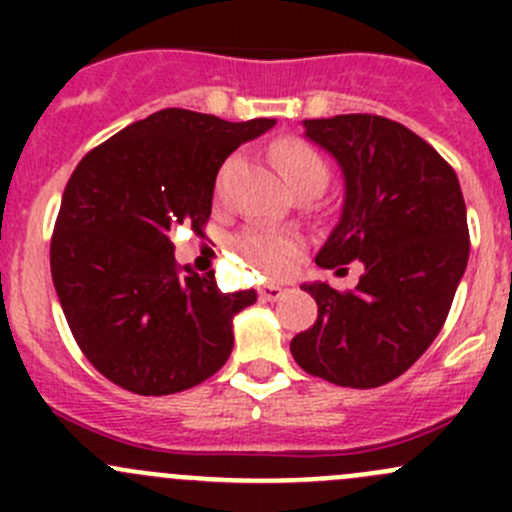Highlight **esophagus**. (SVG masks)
Segmentation results:
<instances>
[{
  "mask_svg": "<svg viewBox=\"0 0 512 512\" xmlns=\"http://www.w3.org/2000/svg\"><path fill=\"white\" fill-rule=\"evenodd\" d=\"M285 297V289L280 285H262L260 287V299L262 302H277V299Z\"/></svg>",
  "mask_w": 512,
  "mask_h": 512,
  "instance_id": "esophagus-1",
  "label": "esophagus"
}]
</instances>
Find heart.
<instances>
[{"label":"heart","mask_w":512,"mask_h":512,"mask_svg":"<svg viewBox=\"0 0 512 512\" xmlns=\"http://www.w3.org/2000/svg\"><path fill=\"white\" fill-rule=\"evenodd\" d=\"M272 156H275V163L280 165L289 188L312 178L327 180V163H324V158L319 156L317 148L299 141V138H282V141L275 143V148H272ZM227 170H230V163L225 165L223 175H220L218 190H223ZM299 245H302V242H299L297 235L260 230V227H250V230H245L235 240V250L240 252L250 265H255L257 270H262L265 275L272 277H280L292 270V262Z\"/></svg>","instance_id":"heart-1"}]
</instances>
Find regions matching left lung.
Returning a JSON list of instances; mask_svg holds the SVG:
<instances>
[{
    "mask_svg": "<svg viewBox=\"0 0 512 512\" xmlns=\"http://www.w3.org/2000/svg\"><path fill=\"white\" fill-rule=\"evenodd\" d=\"M302 128L344 180L342 213L314 260L324 270L356 260L364 275L352 292L304 282L317 322L289 352L307 374L374 389L414 366L446 322L468 265L461 183L423 138L389 118L344 113Z\"/></svg>",
    "mask_w": 512,
    "mask_h": 512,
    "instance_id": "obj_1",
    "label": "left lung"
}]
</instances>
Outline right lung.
I'll use <instances>...</instances> for the list:
<instances>
[{
  "instance_id": "add662e5",
  "label": "right lung",
  "mask_w": 512,
  "mask_h": 512,
  "mask_svg": "<svg viewBox=\"0 0 512 512\" xmlns=\"http://www.w3.org/2000/svg\"><path fill=\"white\" fill-rule=\"evenodd\" d=\"M275 126L163 108L86 153L66 183L51 277L86 359L141 396L185 391L223 369L232 319L255 289L223 294L215 272L175 262L170 230L203 232L220 165Z\"/></svg>"
}]
</instances>
